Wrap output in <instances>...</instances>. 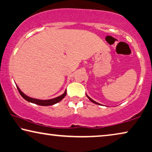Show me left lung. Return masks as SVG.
I'll use <instances>...</instances> for the list:
<instances>
[{
    "label": "left lung",
    "mask_w": 152,
    "mask_h": 152,
    "mask_svg": "<svg viewBox=\"0 0 152 152\" xmlns=\"http://www.w3.org/2000/svg\"><path fill=\"white\" fill-rule=\"evenodd\" d=\"M86 96H87V97H88V99H90V100H91V102H92V103H96V104H97V105H101V104H100V103H97V102H94V100H92V99H91V97H89V96L87 95V94H86Z\"/></svg>",
    "instance_id": "1"
}]
</instances>
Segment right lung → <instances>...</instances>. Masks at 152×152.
I'll use <instances>...</instances> for the list:
<instances>
[{
  "instance_id": "right-lung-1",
  "label": "right lung",
  "mask_w": 152,
  "mask_h": 152,
  "mask_svg": "<svg viewBox=\"0 0 152 152\" xmlns=\"http://www.w3.org/2000/svg\"><path fill=\"white\" fill-rule=\"evenodd\" d=\"M18 90V91L20 94V95L23 96V97L25 99L26 101H27L28 102L35 103V104L39 105H42V106H48V105H52L56 104V103L60 102L61 100H62L64 96L66 94V90L64 91V92L61 94V95L58 96V97L53 98V99H47V100H42V99H35V98H31L30 96H28L27 95H26L25 94H24L23 92L20 91V89L19 88L18 86H16Z\"/></svg>"
}]
</instances>
